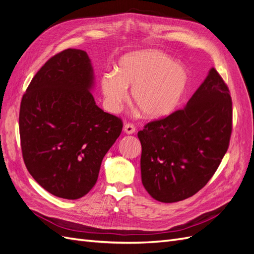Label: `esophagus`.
Listing matches in <instances>:
<instances>
[{"label": "esophagus", "mask_w": 254, "mask_h": 254, "mask_svg": "<svg viewBox=\"0 0 254 254\" xmlns=\"http://www.w3.org/2000/svg\"><path fill=\"white\" fill-rule=\"evenodd\" d=\"M124 131L128 134H132L135 132V126L132 124V123H126L124 125Z\"/></svg>", "instance_id": "obj_1"}]
</instances>
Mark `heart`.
Returning <instances> with one entry per match:
<instances>
[{
  "instance_id": "heart-1",
  "label": "heart",
  "mask_w": 254,
  "mask_h": 254,
  "mask_svg": "<svg viewBox=\"0 0 254 254\" xmlns=\"http://www.w3.org/2000/svg\"><path fill=\"white\" fill-rule=\"evenodd\" d=\"M189 83L186 68L166 54L145 51L123 57L117 73H105L102 90L108 109L117 112L132 87L133 103L146 118L157 119L171 113L179 104Z\"/></svg>"
}]
</instances>
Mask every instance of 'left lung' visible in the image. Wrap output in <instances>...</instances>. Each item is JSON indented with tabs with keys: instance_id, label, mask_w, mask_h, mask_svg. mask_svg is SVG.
Segmentation results:
<instances>
[{
	"instance_id": "8db88e82",
	"label": "left lung",
	"mask_w": 254,
	"mask_h": 254,
	"mask_svg": "<svg viewBox=\"0 0 254 254\" xmlns=\"http://www.w3.org/2000/svg\"><path fill=\"white\" fill-rule=\"evenodd\" d=\"M231 133V95L213 67L182 109L147 123L137 132L145 190L167 203L195 195L217 171Z\"/></svg>"
}]
</instances>
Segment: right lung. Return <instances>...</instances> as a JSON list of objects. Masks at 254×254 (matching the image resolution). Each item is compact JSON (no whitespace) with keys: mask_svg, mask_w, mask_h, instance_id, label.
<instances>
[{"mask_svg":"<svg viewBox=\"0 0 254 254\" xmlns=\"http://www.w3.org/2000/svg\"><path fill=\"white\" fill-rule=\"evenodd\" d=\"M92 84L88 54L67 49L41 66L22 96L23 160L33 178L54 196L78 199L89 193L122 132V119L96 106Z\"/></svg>","mask_w":254,"mask_h":254,"instance_id":"1","label":"right lung"}]
</instances>
